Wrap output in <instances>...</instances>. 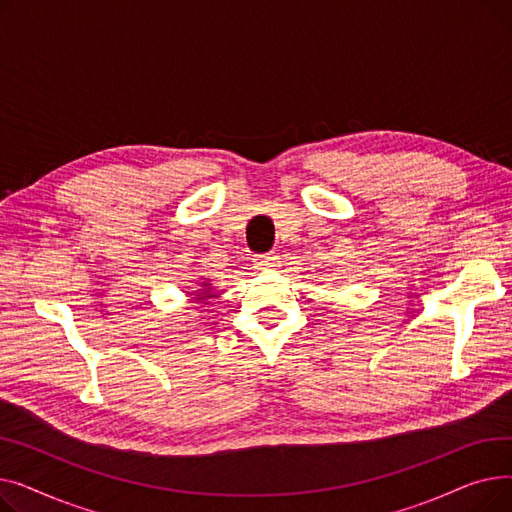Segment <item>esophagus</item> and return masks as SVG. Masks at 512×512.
Here are the masks:
<instances>
[{"mask_svg":"<svg viewBox=\"0 0 512 512\" xmlns=\"http://www.w3.org/2000/svg\"><path fill=\"white\" fill-rule=\"evenodd\" d=\"M278 261V255L274 251L270 253H261V255H255V265L259 267V270H265V267H274Z\"/></svg>","mask_w":512,"mask_h":512,"instance_id":"34e87169","label":"esophagus"}]
</instances>
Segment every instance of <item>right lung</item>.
I'll use <instances>...</instances> for the list:
<instances>
[{"label":"right lung","mask_w":512,"mask_h":512,"mask_svg":"<svg viewBox=\"0 0 512 512\" xmlns=\"http://www.w3.org/2000/svg\"><path fill=\"white\" fill-rule=\"evenodd\" d=\"M209 290H203V294H197V297H199V301H205V299H209V294H207Z\"/></svg>","instance_id":"right-lung-1"}]
</instances>
